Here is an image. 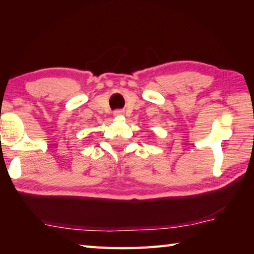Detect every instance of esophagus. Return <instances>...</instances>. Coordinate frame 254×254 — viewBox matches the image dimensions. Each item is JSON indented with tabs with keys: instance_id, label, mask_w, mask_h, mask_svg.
Wrapping results in <instances>:
<instances>
[{
	"instance_id": "esophagus-1",
	"label": "esophagus",
	"mask_w": 254,
	"mask_h": 254,
	"mask_svg": "<svg viewBox=\"0 0 254 254\" xmlns=\"http://www.w3.org/2000/svg\"><path fill=\"white\" fill-rule=\"evenodd\" d=\"M122 113H123L122 110H116L115 112H113V115H115V116H121Z\"/></svg>"
}]
</instances>
